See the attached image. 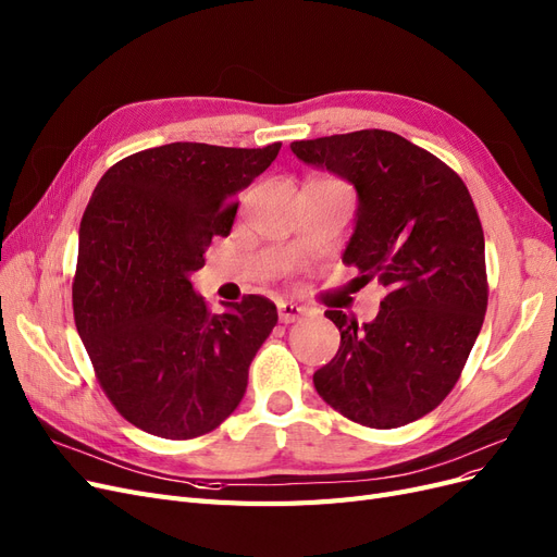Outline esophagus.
Returning <instances> with one entry per match:
<instances>
[{
    "mask_svg": "<svg viewBox=\"0 0 557 557\" xmlns=\"http://www.w3.org/2000/svg\"><path fill=\"white\" fill-rule=\"evenodd\" d=\"M277 312H280V321H282V323H296V321H300V319L307 314L300 305L286 302V300H282V302L277 305Z\"/></svg>",
    "mask_w": 557,
    "mask_h": 557,
    "instance_id": "esophagus-1",
    "label": "esophagus"
}]
</instances>
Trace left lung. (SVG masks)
Listing matches in <instances>:
<instances>
[{
    "label": "left lung",
    "instance_id": "8db88e82",
    "mask_svg": "<svg viewBox=\"0 0 557 557\" xmlns=\"http://www.w3.org/2000/svg\"><path fill=\"white\" fill-rule=\"evenodd\" d=\"M307 164L351 181L356 232L342 261L387 294L372 323L327 310L337 356L314 374L319 397L372 429L431 413L457 385L488 302L484 232L461 176L389 131L294 141Z\"/></svg>",
    "mask_w": 557,
    "mask_h": 557
}]
</instances>
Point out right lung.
Instances as JSON below:
<instances>
[{
	"label": "right lung",
	"instance_id": "add662e5",
	"mask_svg": "<svg viewBox=\"0 0 557 557\" xmlns=\"http://www.w3.org/2000/svg\"><path fill=\"white\" fill-rule=\"evenodd\" d=\"M282 141L230 149L174 141L102 174L79 224L73 314L102 393L147 434L190 441L240 404L277 307L243 296L213 314L193 292L215 236H230L238 193Z\"/></svg>",
	"mask_w": 557,
	"mask_h": 557
}]
</instances>
